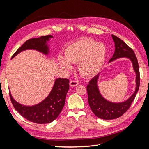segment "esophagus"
Instances as JSON below:
<instances>
[{"instance_id":"esophagus-1","label":"esophagus","mask_w":149,"mask_h":149,"mask_svg":"<svg viewBox=\"0 0 149 149\" xmlns=\"http://www.w3.org/2000/svg\"><path fill=\"white\" fill-rule=\"evenodd\" d=\"M78 84H79L78 81H74V80H71L70 83V85L71 86H74V87L78 85Z\"/></svg>"}]
</instances>
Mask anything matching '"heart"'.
<instances>
[{
    "label": "heart",
    "instance_id": "1",
    "mask_svg": "<svg viewBox=\"0 0 149 149\" xmlns=\"http://www.w3.org/2000/svg\"><path fill=\"white\" fill-rule=\"evenodd\" d=\"M65 57L59 55L58 61L65 70L72 68L71 63H78V71L84 77L96 75L105 63L106 49L102 43L91 38H82L69 45L65 49Z\"/></svg>",
    "mask_w": 149,
    "mask_h": 149
}]
</instances>
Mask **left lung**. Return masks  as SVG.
Here are the masks:
<instances>
[{
	"label": "left lung",
	"mask_w": 149,
	"mask_h": 149,
	"mask_svg": "<svg viewBox=\"0 0 149 149\" xmlns=\"http://www.w3.org/2000/svg\"><path fill=\"white\" fill-rule=\"evenodd\" d=\"M112 38L115 45V52L109 63L118 58H127L131 61L134 70L136 74V86L134 93L127 100L121 102H112L104 97L98 88V79L100 74L90 81L87 86L88 102L91 109L97 118L111 120L118 118L128 110L134 100L140 86V73L137 59L132 49L123 40L116 36L112 35Z\"/></svg>",
	"instance_id": "obj_1"
}]
</instances>
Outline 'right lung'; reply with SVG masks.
Wrapping results in <instances>:
<instances>
[{
	"instance_id": "right-lung-1",
	"label": "right lung",
	"mask_w": 149,
	"mask_h": 149,
	"mask_svg": "<svg viewBox=\"0 0 149 149\" xmlns=\"http://www.w3.org/2000/svg\"><path fill=\"white\" fill-rule=\"evenodd\" d=\"M51 38H53V36L48 35L28 40L15 52L12 59L19 53L26 49H35L44 55H48L49 49L47 42ZM69 88V79L56 78L49 95L41 102L30 106L22 105L17 102L12 96L10 91L9 95L15 109L22 116L32 123L42 124L52 123L59 116L64 107Z\"/></svg>"
}]
</instances>
